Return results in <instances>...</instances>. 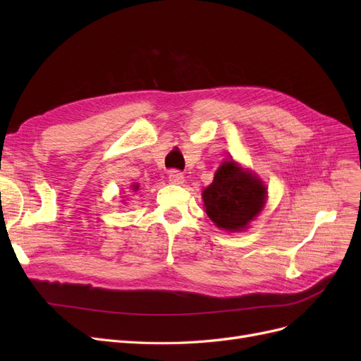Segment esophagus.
Here are the masks:
<instances>
[{"label":"esophagus","mask_w":361,"mask_h":361,"mask_svg":"<svg viewBox=\"0 0 361 361\" xmlns=\"http://www.w3.org/2000/svg\"><path fill=\"white\" fill-rule=\"evenodd\" d=\"M169 180H170L171 183L180 185V183H183V174H182L179 170H170V173H169Z\"/></svg>","instance_id":"esophagus-1"}]
</instances>
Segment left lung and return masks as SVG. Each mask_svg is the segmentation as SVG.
<instances>
[{
  "label": "left lung",
  "instance_id": "obj_1",
  "mask_svg": "<svg viewBox=\"0 0 361 361\" xmlns=\"http://www.w3.org/2000/svg\"><path fill=\"white\" fill-rule=\"evenodd\" d=\"M202 195L207 216L218 227L239 232L262 211L267 188L255 174L228 159L218 167L214 182Z\"/></svg>",
  "mask_w": 361,
  "mask_h": 361
}]
</instances>
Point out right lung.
<instances>
[{"mask_svg": "<svg viewBox=\"0 0 361 361\" xmlns=\"http://www.w3.org/2000/svg\"><path fill=\"white\" fill-rule=\"evenodd\" d=\"M138 190V185H134V191H137Z\"/></svg>", "mask_w": 361, "mask_h": 361, "instance_id": "1", "label": "right lung"}]
</instances>
